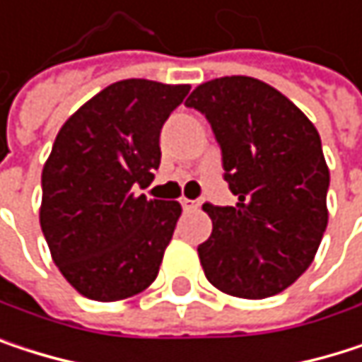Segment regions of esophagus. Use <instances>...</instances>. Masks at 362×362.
I'll list each match as a JSON object with an SVG mask.
<instances>
[{"instance_id": "esophagus-1", "label": "esophagus", "mask_w": 362, "mask_h": 362, "mask_svg": "<svg viewBox=\"0 0 362 362\" xmlns=\"http://www.w3.org/2000/svg\"><path fill=\"white\" fill-rule=\"evenodd\" d=\"M181 204H183V209H185V211H196V209H200V202H196V200H187V198H183V200H181Z\"/></svg>"}]
</instances>
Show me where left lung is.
<instances>
[{
    "instance_id": "1",
    "label": "left lung",
    "mask_w": 362,
    "mask_h": 362,
    "mask_svg": "<svg viewBox=\"0 0 362 362\" xmlns=\"http://www.w3.org/2000/svg\"><path fill=\"white\" fill-rule=\"evenodd\" d=\"M185 105L211 122L238 198L236 206L204 204L213 232L198 247L202 270L228 295L272 297L310 268L327 230L320 134L282 92L247 76L204 82Z\"/></svg>"
}]
</instances>
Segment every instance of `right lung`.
<instances>
[{"instance_id": "1", "label": "right lung", "mask_w": 362, "mask_h": 362, "mask_svg": "<svg viewBox=\"0 0 362 362\" xmlns=\"http://www.w3.org/2000/svg\"><path fill=\"white\" fill-rule=\"evenodd\" d=\"M187 92L189 84L122 80L61 126L42 170L40 226L80 295L119 301L156 280L181 204L132 187L158 170L162 124Z\"/></svg>"}]
</instances>
